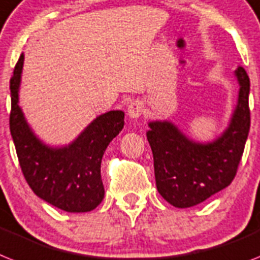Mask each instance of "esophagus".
Returning <instances> with one entry per match:
<instances>
[{
  "label": "esophagus",
  "mask_w": 260,
  "mask_h": 260,
  "mask_svg": "<svg viewBox=\"0 0 260 260\" xmlns=\"http://www.w3.org/2000/svg\"><path fill=\"white\" fill-rule=\"evenodd\" d=\"M143 113V104L141 101H133L127 106V114L130 118H139Z\"/></svg>",
  "instance_id": "esophagus-1"
}]
</instances>
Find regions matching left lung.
<instances>
[{"instance_id": "8db88e82", "label": "left lung", "mask_w": 260, "mask_h": 260, "mask_svg": "<svg viewBox=\"0 0 260 260\" xmlns=\"http://www.w3.org/2000/svg\"><path fill=\"white\" fill-rule=\"evenodd\" d=\"M235 77L237 106L226 130L212 142H195L170 121L149 123L146 135L153 151L156 188L174 207L199 205L235 178L250 130V78L242 66Z\"/></svg>"}]
</instances>
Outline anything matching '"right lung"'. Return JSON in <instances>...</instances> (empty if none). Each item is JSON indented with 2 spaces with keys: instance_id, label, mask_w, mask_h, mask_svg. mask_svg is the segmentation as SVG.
Masks as SVG:
<instances>
[{
  "instance_id": "add662e5",
  "label": "right lung",
  "mask_w": 260,
  "mask_h": 260,
  "mask_svg": "<svg viewBox=\"0 0 260 260\" xmlns=\"http://www.w3.org/2000/svg\"><path fill=\"white\" fill-rule=\"evenodd\" d=\"M22 68L21 54L10 79L9 123L23 177L45 202L68 212L91 211L105 197L101 162L109 143L123 128L125 113L111 110L98 115L68 146L45 145L34 134L18 105Z\"/></svg>"
}]
</instances>
